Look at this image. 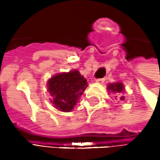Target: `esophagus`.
I'll use <instances>...</instances> for the list:
<instances>
[{"mask_svg": "<svg viewBox=\"0 0 160 160\" xmlns=\"http://www.w3.org/2000/svg\"><path fill=\"white\" fill-rule=\"evenodd\" d=\"M97 83H99V84H103L104 82H105V79H98V80H95Z\"/></svg>", "mask_w": 160, "mask_h": 160, "instance_id": "obj_1", "label": "esophagus"}]
</instances>
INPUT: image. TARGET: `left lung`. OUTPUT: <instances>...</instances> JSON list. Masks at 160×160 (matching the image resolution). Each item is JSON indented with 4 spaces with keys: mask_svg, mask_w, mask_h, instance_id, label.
Here are the masks:
<instances>
[{
    "mask_svg": "<svg viewBox=\"0 0 160 160\" xmlns=\"http://www.w3.org/2000/svg\"><path fill=\"white\" fill-rule=\"evenodd\" d=\"M108 92L116 93L115 99L118 101H124L125 96H123V93L125 92V87L122 82H114L108 85Z\"/></svg>",
    "mask_w": 160,
    "mask_h": 160,
    "instance_id": "1",
    "label": "left lung"
}]
</instances>
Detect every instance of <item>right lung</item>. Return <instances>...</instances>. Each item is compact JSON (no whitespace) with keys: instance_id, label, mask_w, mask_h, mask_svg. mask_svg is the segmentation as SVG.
I'll list each match as a JSON object with an SVG mask.
<instances>
[{"instance_id":"1","label":"right lung","mask_w":160,"mask_h":160,"mask_svg":"<svg viewBox=\"0 0 160 160\" xmlns=\"http://www.w3.org/2000/svg\"><path fill=\"white\" fill-rule=\"evenodd\" d=\"M47 87L52 96L50 101L54 108L62 112H70L88 87V82L78 70H70L50 78Z\"/></svg>"}]
</instances>
